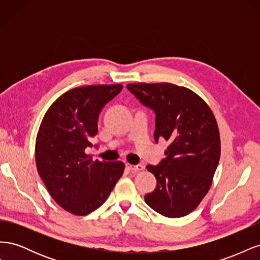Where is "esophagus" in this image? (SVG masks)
<instances>
[{
    "mask_svg": "<svg viewBox=\"0 0 260 260\" xmlns=\"http://www.w3.org/2000/svg\"><path fill=\"white\" fill-rule=\"evenodd\" d=\"M125 167H127L131 171H141V170L144 169V166H143V165H141V164H139V165L125 164Z\"/></svg>",
    "mask_w": 260,
    "mask_h": 260,
    "instance_id": "obj_1",
    "label": "esophagus"
}]
</instances>
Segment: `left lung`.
I'll return each instance as SVG.
<instances>
[{"label":"left lung","mask_w":260,"mask_h":260,"mask_svg":"<svg viewBox=\"0 0 260 260\" xmlns=\"http://www.w3.org/2000/svg\"><path fill=\"white\" fill-rule=\"evenodd\" d=\"M127 89L155 113V142L168 147L157 166L146 167L157 180L145 203L169 218L186 216L209 191L220 159L216 118L198 94L172 83H131Z\"/></svg>","instance_id":"1"}]
</instances>
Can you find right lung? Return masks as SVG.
<instances>
[{"label":"right lung","mask_w":260,"mask_h":260,"mask_svg":"<svg viewBox=\"0 0 260 260\" xmlns=\"http://www.w3.org/2000/svg\"><path fill=\"white\" fill-rule=\"evenodd\" d=\"M122 84L85 85L60 95L45 113L36 140V164L49 193L77 216L98 209L123 174L121 161L93 160L85 153L103 107Z\"/></svg>","instance_id":"obj_1"}]
</instances>
